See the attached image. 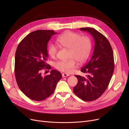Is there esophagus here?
Masks as SVG:
<instances>
[{
	"mask_svg": "<svg viewBox=\"0 0 129 129\" xmlns=\"http://www.w3.org/2000/svg\"><path fill=\"white\" fill-rule=\"evenodd\" d=\"M69 76H70L69 74H66V73L62 74V77H66Z\"/></svg>",
	"mask_w": 129,
	"mask_h": 129,
	"instance_id": "1",
	"label": "esophagus"
}]
</instances>
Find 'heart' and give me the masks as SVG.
Instances as JSON below:
<instances>
[{
	"instance_id": "b5f03b06",
	"label": "heart",
	"mask_w": 129,
	"mask_h": 129,
	"mask_svg": "<svg viewBox=\"0 0 129 129\" xmlns=\"http://www.w3.org/2000/svg\"><path fill=\"white\" fill-rule=\"evenodd\" d=\"M57 42L64 48L69 50V57L66 61L60 60L54 65L55 68L62 72L69 73L76 66V62L82 64L88 58L92 49V42L88 36H82L79 33L67 31L58 36ZM58 51L57 46L51 44L47 53L52 58L56 56Z\"/></svg>"
}]
</instances>
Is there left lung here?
Wrapping results in <instances>:
<instances>
[{"mask_svg":"<svg viewBox=\"0 0 129 129\" xmlns=\"http://www.w3.org/2000/svg\"><path fill=\"white\" fill-rule=\"evenodd\" d=\"M80 30L90 33L95 45L91 59L81 69L87 75L75 76L78 83L73 91L83 100L91 101L99 98L109 85L114 71L113 53L109 41L103 34L89 27Z\"/></svg>","mask_w":129,"mask_h":129,"instance_id":"1","label":"left lung"}]
</instances>
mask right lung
<instances>
[{
    "instance_id": "obj_1",
    "label": "right lung",
    "mask_w": 129,
    "mask_h": 129,
    "mask_svg": "<svg viewBox=\"0 0 129 129\" xmlns=\"http://www.w3.org/2000/svg\"><path fill=\"white\" fill-rule=\"evenodd\" d=\"M53 30H37L27 35L19 44L15 54V74L20 89L30 99L42 101L55 90L62 74L52 70L48 75L43 70H50L46 63L48 58L47 45Z\"/></svg>"
}]
</instances>
